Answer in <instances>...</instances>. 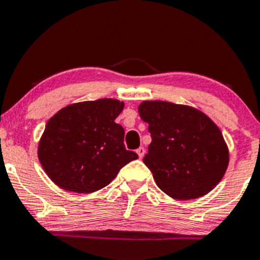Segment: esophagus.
<instances>
[{
  "mask_svg": "<svg viewBox=\"0 0 260 260\" xmlns=\"http://www.w3.org/2000/svg\"><path fill=\"white\" fill-rule=\"evenodd\" d=\"M136 152H137L138 156L142 159V157H144V155L146 154V150H145V147H138V149L136 150Z\"/></svg>",
  "mask_w": 260,
  "mask_h": 260,
  "instance_id": "esophagus-1",
  "label": "esophagus"
}]
</instances>
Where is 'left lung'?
<instances>
[{"label":"left lung","mask_w":260,"mask_h":260,"mask_svg":"<svg viewBox=\"0 0 260 260\" xmlns=\"http://www.w3.org/2000/svg\"><path fill=\"white\" fill-rule=\"evenodd\" d=\"M138 113L151 135L144 163L160 190L191 200L219 183L229 167V149L205 114L167 101H144Z\"/></svg>","instance_id":"1"}]
</instances>
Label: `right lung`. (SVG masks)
Instances as JSON below:
<instances>
[{"instance_id": "obj_1", "label": "right lung", "mask_w": 260, "mask_h": 260, "mask_svg": "<svg viewBox=\"0 0 260 260\" xmlns=\"http://www.w3.org/2000/svg\"><path fill=\"white\" fill-rule=\"evenodd\" d=\"M124 104L113 99L73 104L46 124L38 157L59 187L88 193L105 187L138 155L124 146V129L115 123Z\"/></svg>"}]
</instances>
